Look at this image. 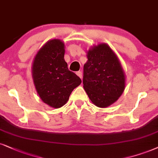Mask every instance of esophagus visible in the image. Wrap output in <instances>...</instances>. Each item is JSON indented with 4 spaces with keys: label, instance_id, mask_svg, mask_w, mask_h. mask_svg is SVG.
Wrapping results in <instances>:
<instances>
[{
    "label": "esophagus",
    "instance_id": "34e87169",
    "mask_svg": "<svg viewBox=\"0 0 158 158\" xmlns=\"http://www.w3.org/2000/svg\"><path fill=\"white\" fill-rule=\"evenodd\" d=\"M76 73H77V75L78 76V77H80L81 79H82V73H81V71H77Z\"/></svg>",
    "mask_w": 158,
    "mask_h": 158
}]
</instances>
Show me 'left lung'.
<instances>
[{
  "mask_svg": "<svg viewBox=\"0 0 158 158\" xmlns=\"http://www.w3.org/2000/svg\"><path fill=\"white\" fill-rule=\"evenodd\" d=\"M83 87L92 103L106 108L116 102L125 88V74L120 61L106 43L94 45L87 52Z\"/></svg>",
  "mask_w": 158,
  "mask_h": 158,
  "instance_id": "left-lung-1",
  "label": "left lung"
}]
</instances>
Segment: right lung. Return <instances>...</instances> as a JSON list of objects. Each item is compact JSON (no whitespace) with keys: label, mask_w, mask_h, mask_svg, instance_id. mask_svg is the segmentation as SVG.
Listing matches in <instances>:
<instances>
[{"label":"right lung","mask_w":158,"mask_h":158,"mask_svg":"<svg viewBox=\"0 0 158 158\" xmlns=\"http://www.w3.org/2000/svg\"><path fill=\"white\" fill-rule=\"evenodd\" d=\"M64 55V42L49 40L37 52L32 65L38 95L44 103L55 109L64 106L73 89L81 83L80 78L68 69Z\"/></svg>","instance_id":"1"}]
</instances>
